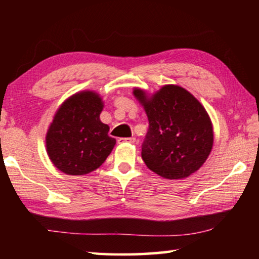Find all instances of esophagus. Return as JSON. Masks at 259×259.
Here are the masks:
<instances>
[{
    "label": "esophagus",
    "mask_w": 259,
    "mask_h": 259,
    "mask_svg": "<svg viewBox=\"0 0 259 259\" xmlns=\"http://www.w3.org/2000/svg\"><path fill=\"white\" fill-rule=\"evenodd\" d=\"M137 140H136L135 137H129V138H119L117 139V143L122 144V143H130V144H135Z\"/></svg>",
    "instance_id": "34e87169"
}]
</instances>
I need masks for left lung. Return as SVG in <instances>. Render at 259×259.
Wrapping results in <instances>:
<instances>
[{
    "label": "left lung",
    "mask_w": 259,
    "mask_h": 259,
    "mask_svg": "<svg viewBox=\"0 0 259 259\" xmlns=\"http://www.w3.org/2000/svg\"><path fill=\"white\" fill-rule=\"evenodd\" d=\"M134 95L148 117L142 145L145 164L166 179H183L195 172L213 144L211 121L199 100L178 85H164L151 98L140 89H135Z\"/></svg>",
    "instance_id": "obj_1"
}]
</instances>
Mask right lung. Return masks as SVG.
Returning <instances> with one entry per match:
<instances>
[{"mask_svg":"<svg viewBox=\"0 0 259 259\" xmlns=\"http://www.w3.org/2000/svg\"><path fill=\"white\" fill-rule=\"evenodd\" d=\"M103 103L93 91L68 98L57 111L47 134V151L60 171L80 176L94 171L111 154L116 140L99 119Z\"/></svg>","mask_w":259,"mask_h":259,"instance_id":"add662e5","label":"right lung"}]
</instances>
